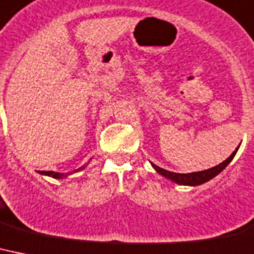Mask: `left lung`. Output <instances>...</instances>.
Wrapping results in <instances>:
<instances>
[{"label":"left lung","mask_w":254,"mask_h":254,"mask_svg":"<svg viewBox=\"0 0 254 254\" xmlns=\"http://www.w3.org/2000/svg\"><path fill=\"white\" fill-rule=\"evenodd\" d=\"M239 150V146L238 148L235 150L230 156H228L227 159L222 162L218 166L213 167V168H209V170H205V171H198V172H191V174H176V172H171V171H167V170H163L160 167L155 166L154 163H151L152 168L158 172L159 175L162 176L167 177V179H170L171 181H175L176 184H180V185H189V187H197V185H201L203 183H207L209 180H211L213 177H215L216 175H219L222 171L226 168L231 163V160L234 159V156L236 155V152Z\"/></svg>","instance_id":"1"}]
</instances>
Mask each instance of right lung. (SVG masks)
Here are the masks:
<instances>
[{
	"mask_svg": "<svg viewBox=\"0 0 254 254\" xmlns=\"http://www.w3.org/2000/svg\"><path fill=\"white\" fill-rule=\"evenodd\" d=\"M84 166L83 167H80V168H78V170H75L74 172H77V171H80V170H83ZM39 174L41 175H45V176H49V177H53V179H64V177H67L69 175L71 174H60V172H55V171H39Z\"/></svg>",
	"mask_w": 254,
	"mask_h": 254,
	"instance_id": "right-lung-1",
	"label": "right lung"
}]
</instances>
